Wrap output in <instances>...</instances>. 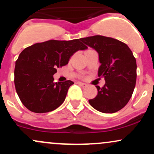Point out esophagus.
Segmentation results:
<instances>
[{
  "mask_svg": "<svg viewBox=\"0 0 154 154\" xmlns=\"http://www.w3.org/2000/svg\"><path fill=\"white\" fill-rule=\"evenodd\" d=\"M77 84H78L79 85L82 86V87H83V88H85V87H87V84H85V83H83V82H77Z\"/></svg>",
  "mask_w": 154,
  "mask_h": 154,
  "instance_id": "esophagus-1",
  "label": "esophagus"
}]
</instances>
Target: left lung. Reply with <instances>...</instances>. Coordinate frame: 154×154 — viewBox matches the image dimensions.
I'll return each mask as SVG.
<instances>
[{"instance_id": "1", "label": "left lung", "mask_w": 154, "mask_h": 154, "mask_svg": "<svg viewBox=\"0 0 154 154\" xmlns=\"http://www.w3.org/2000/svg\"><path fill=\"white\" fill-rule=\"evenodd\" d=\"M80 40L98 52V77L106 81L103 88L96 86L98 95L89 103L103 113L119 111L128 103L135 87L137 64L132 51L122 42L102 35Z\"/></svg>"}]
</instances>
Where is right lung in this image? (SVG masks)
I'll use <instances>...</instances> for the list:
<instances>
[{"label": "right lung", "mask_w": 154, "mask_h": 154, "mask_svg": "<svg viewBox=\"0 0 154 154\" xmlns=\"http://www.w3.org/2000/svg\"><path fill=\"white\" fill-rule=\"evenodd\" d=\"M87 48L80 39H75L51 40L24 49L14 69L15 88L23 105L35 113L49 112L60 106L74 82H54L53 75L75 52Z\"/></svg>", "instance_id": "1"}]
</instances>
